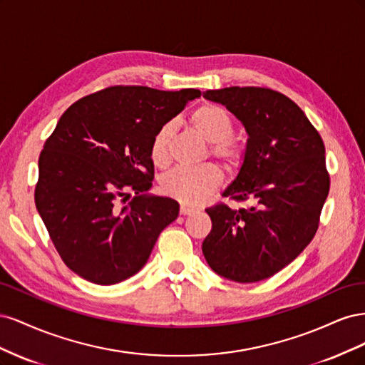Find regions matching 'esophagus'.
I'll return each mask as SVG.
<instances>
[{
    "mask_svg": "<svg viewBox=\"0 0 365 365\" xmlns=\"http://www.w3.org/2000/svg\"><path fill=\"white\" fill-rule=\"evenodd\" d=\"M180 212H181V215H192L193 212H196V208L195 207H190V205H187V204H181V208H180Z\"/></svg>",
    "mask_w": 365,
    "mask_h": 365,
    "instance_id": "esophagus-1",
    "label": "esophagus"
}]
</instances>
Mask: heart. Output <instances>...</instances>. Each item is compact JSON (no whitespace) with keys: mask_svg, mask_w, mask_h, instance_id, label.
Masks as SVG:
<instances>
[{"mask_svg":"<svg viewBox=\"0 0 365 365\" xmlns=\"http://www.w3.org/2000/svg\"><path fill=\"white\" fill-rule=\"evenodd\" d=\"M192 128L207 143H212V153L222 161L227 168H237L244 149L231 135L235 132V121L225 109L217 105L207 103L196 108L190 115ZM173 135V125H163L150 143L152 163L164 169L170 161V140ZM222 182L220 170L213 164H205L196 169H175L161 180V190L184 204H195L202 201L213 193Z\"/></svg>","mask_w":365,"mask_h":365,"instance_id":"1","label":"heart"}]
</instances>
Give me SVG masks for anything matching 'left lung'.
<instances>
[{
    "instance_id": "1",
    "label": "left lung",
    "mask_w": 365,
    "mask_h": 365,
    "mask_svg": "<svg viewBox=\"0 0 365 365\" xmlns=\"http://www.w3.org/2000/svg\"><path fill=\"white\" fill-rule=\"evenodd\" d=\"M224 105L247 130L236 178L222 196L244 208H205L212 231L204 257L220 277L254 283L282 271L314 239L329 195L324 143L291 98L254 86L202 93Z\"/></svg>"
}]
</instances>
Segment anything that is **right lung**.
Listing matches in <instances>:
<instances>
[{
    "label": "right lung",
    "instance_id": "obj_1",
    "mask_svg": "<svg viewBox=\"0 0 365 365\" xmlns=\"http://www.w3.org/2000/svg\"><path fill=\"white\" fill-rule=\"evenodd\" d=\"M200 90L111 86L73 103L39 155L38 213L63 263L96 284H115L145 267L180 204L149 195L150 143ZM136 193L128 206L119 197Z\"/></svg>",
    "mask_w": 365,
    "mask_h": 365
}]
</instances>
